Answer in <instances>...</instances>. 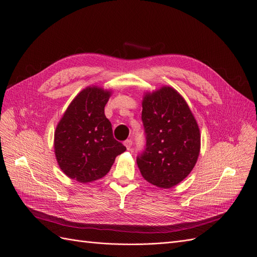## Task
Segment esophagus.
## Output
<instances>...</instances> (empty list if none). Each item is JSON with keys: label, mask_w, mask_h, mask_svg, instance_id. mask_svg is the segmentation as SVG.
Returning <instances> with one entry per match:
<instances>
[{"label": "esophagus", "mask_w": 257, "mask_h": 257, "mask_svg": "<svg viewBox=\"0 0 257 257\" xmlns=\"http://www.w3.org/2000/svg\"><path fill=\"white\" fill-rule=\"evenodd\" d=\"M132 143H133V142H132V140H125L123 144H124V146L126 147V149H127V150H130V149H131V147H132Z\"/></svg>", "instance_id": "esophagus-1"}]
</instances>
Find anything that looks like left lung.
<instances>
[{
  "mask_svg": "<svg viewBox=\"0 0 257 257\" xmlns=\"http://www.w3.org/2000/svg\"><path fill=\"white\" fill-rule=\"evenodd\" d=\"M146 148L137 158L143 178L170 189L191 173L200 153V130L186 99L171 86H162L142 99Z\"/></svg>",
  "mask_w": 257,
  "mask_h": 257,
  "instance_id": "1",
  "label": "left lung"
}]
</instances>
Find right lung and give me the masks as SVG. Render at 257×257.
I'll use <instances>...</instances> for the list:
<instances>
[{
    "label": "right lung",
    "mask_w": 257,
    "mask_h": 257,
    "mask_svg": "<svg viewBox=\"0 0 257 257\" xmlns=\"http://www.w3.org/2000/svg\"><path fill=\"white\" fill-rule=\"evenodd\" d=\"M112 90L88 86L71 100L56 126L54 150L63 173L81 184L107 174L126 148L113 137L104 105Z\"/></svg>",
    "instance_id": "obj_1"
}]
</instances>
